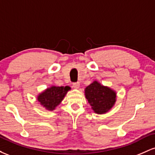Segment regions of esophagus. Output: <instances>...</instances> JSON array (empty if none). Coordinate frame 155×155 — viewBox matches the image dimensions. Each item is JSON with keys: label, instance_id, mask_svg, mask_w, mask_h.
Instances as JSON below:
<instances>
[{"label": "esophagus", "instance_id": "esophagus-1", "mask_svg": "<svg viewBox=\"0 0 155 155\" xmlns=\"http://www.w3.org/2000/svg\"><path fill=\"white\" fill-rule=\"evenodd\" d=\"M72 86H73V87H74V88L78 89V88L79 87L80 84H79V82H74V83H73Z\"/></svg>", "mask_w": 155, "mask_h": 155}]
</instances>
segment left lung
I'll list each match as a JSON object with an SVG mask.
<instances>
[{
  "instance_id": "left-lung-1",
  "label": "left lung",
  "mask_w": 155,
  "mask_h": 155,
  "mask_svg": "<svg viewBox=\"0 0 155 155\" xmlns=\"http://www.w3.org/2000/svg\"><path fill=\"white\" fill-rule=\"evenodd\" d=\"M85 95L92 108L97 114H104L116 101V93L107 87L94 81L85 88Z\"/></svg>"
}]
</instances>
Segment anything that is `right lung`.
<instances>
[{"label":"right lung","mask_w":155,"mask_h":155,"mask_svg":"<svg viewBox=\"0 0 155 155\" xmlns=\"http://www.w3.org/2000/svg\"><path fill=\"white\" fill-rule=\"evenodd\" d=\"M70 90L69 87H51L38 96V101L48 110L54 109L60 104L65 94Z\"/></svg>","instance_id":"add662e5"}]
</instances>
